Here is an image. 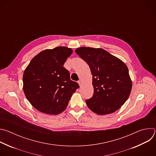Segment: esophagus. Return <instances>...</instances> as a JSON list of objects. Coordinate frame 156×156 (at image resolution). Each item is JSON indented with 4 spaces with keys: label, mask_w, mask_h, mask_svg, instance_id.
<instances>
[{
    "label": "esophagus",
    "mask_w": 156,
    "mask_h": 156,
    "mask_svg": "<svg viewBox=\"0 0 156 156\" xmlns=\"http://www.w3.org/2000/svg\"><path fill=\"white\" fill-rule=\"evenodd\" d=\"M78 83L79 84L80 86H81V84H82V81H81V80H79V81H78Z\"/></svg>",
    "instance_id": "obj_1"
}]
</instances>
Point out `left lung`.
Returning a JSON list of instances; mask_svg holds the SVG:
<instances>
[{
	"instance_id": "obj_1",
	"label": "left lung",
	"mask_w": 156,
	"mask_h": 156,
	"mask_svg": "<svg viewBox=\"0 0 156 156\" xmlns=\"http://www.w3.org/2000/svg\"><path fill=\"white\" fill-rule=\"evenodd\" d=\"M76 53L90 66L94 94L86 100L91 110L98 115L112 114L128 99L132 82L125 63L101 48L81 47Z\"/></svg>"
}]
</instances>
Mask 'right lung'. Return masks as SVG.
<instances>
[{
  "label": "right lung",
  "instance_id": "add662e5",
  "mask_svg": "<svg viewBox=\"0 0 156 156\" xmlns=\"http://www.w3.org/2000/svg\"><path fill=\"white\" fill-rule=\"evenodd\" d=\"M73 53L71 48L57 47L37 54L25 70L23 91L30 104L40 112L51 115L62 112L79 84L70 80L64 66Z\"/></svg>",
  "mask_w": 156,
  "mask_h": 156
}]
</instances>
